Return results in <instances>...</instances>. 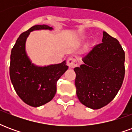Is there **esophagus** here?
Segmentation results:
<instances>
[{
    "mask_svg": "<svg viewBox=\"0 0 132 132\" xmlns=\"http://www.w3.org/2000/svg\"><path fill=\"white\" fill-rule=\"evenodd\" d=\"M67 65L69 68H74L75 66H77V61L74 59H69L67 60Z\"/></svg>",
    "mask_w": 132,
    "mask_h": 132,
    "instance_id": "1",
    "label": "esophagus"
}]
</instances>
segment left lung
<instances>
[{
	"mask_svg": "<svg viewBox=\"0 0 132 132\" xmlns=\"http://www.w3.org/2000/svg\"><path fill=\"white\" fill-rule=\"evenodd\" d=\"M125 54L115 38L103 32L102 43L83 58V64L76 67L75 85L80 102L97 110L116 96L124 80Z\"/></svg>",
	"mask_w": 132,
	"mask_h": 132,
	"instance_id": "8db88e82",
	"label": "left lung"
}]
</instances>
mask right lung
I'll return each mask as SVG.
<instances>
[{"instance_id": "right-lung-1", "label": "right lung", "mask_w": 132, "mask_h": 132, "mask_svg": "<svg viewBox=\"0 0 132 132\" xmlns=\"http://www.w3.org/2000/svg\"><path fill=\"white\" fill-rule=\"evenodd\" d=\"M52 30L46 24L35 25L22 33L11 51L10 77L15 90L28 105L37 108L51 101L56 92V82L67 71L66 61L57 64L35 65L28 56L25 44L35 30Z\"/></svg>"}]
</instances>
